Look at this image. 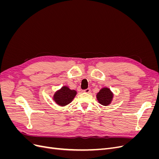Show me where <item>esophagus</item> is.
Returning a JSON list of instances; mask_svg holds the SVG:
<instances>
[{
    "label": "esophagus",
    "mask_w": 159,
    "mask_h": 159,
    "mask_svg": "<svg viewBox=\"0 0 159 159\" xmlns=\"http://www.w3.org/2000/svg\"><path fill=\"white\" fill-rule=\"evenodd\" d=\"M90 91H91V89H85L84 91V92H85V93H90Z\"/></svg>",
    "instance_id": "1"
}]
</instances>
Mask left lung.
I'll return each instance as SVG.
<instances>
[{
  "mask_svg": "<svg viewBox=\"0 0 159 159\" xmlns=\"http://www.w3.org/2000/svg\"><path fill=\"white\" fill-rule=\"evenodd\" d=\"M113 93L108 88H103L96 95L98 102L104 106H107L111 103L113 99Z\"/></svg>",
  "mask_w": 159,
  "mask_h": 159,
  "instance_id": "1",
  "label": "left lung"
}]
</instances>
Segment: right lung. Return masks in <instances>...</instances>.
<instances>
[{
  "mask_svg": "<svg viewBox=\"0 0 159 159\" xmlns=\"http://www.w3.org/2000/svg\"><path fill=\"white\" fill-rule=\"evenodd\" d=\"M77 94V91L74 89H70L66 85L61 87L57 90L52 97V99L55 103L61 107H64L70 103Z\"/></svg>",
  "mask_w": 159,
  "mask_h": 159,
  "instance_id": "1",
  "label": "right lung"
}]
</instances>
